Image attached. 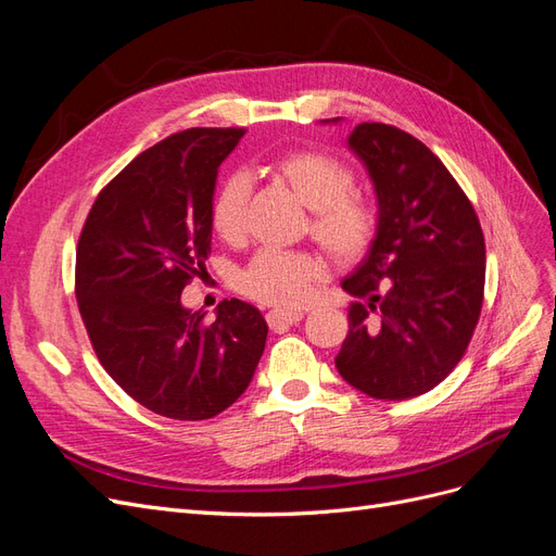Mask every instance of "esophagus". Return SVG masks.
I'll return each mask as SVG.
<instances>
[{
	"label": "esophagus",
	"instance_id": "1",
	"mask_svg": "<svg viewBox=\"0 0 556 556\" xmlns=\"http://www.w3.org/2000/svg\"><path fill=\"white\" fill-rule=\"evenodd\" d=\"M302 316H304L302 312H281V309H273L265 314L267 326H270L273 330H283L289 326H295V324H300Z\"/></svg>",
	"mask_w": 556,
	"mask_h": 556
}]
</instances>
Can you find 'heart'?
<instances>
[{"label": "heart", "instance_id": "b5f03b06", "mask_svg": "<svg viewBox=\"0 0 556 556\" xmlns=\"http://www.w3.org/2000/svg\"><path fill=\"white\" fill-rule=\"evenodd\" d=\"M273 168L312 210V236L334 261L351 263L367 252L379 217L365 195L351 191L355 177L344 161L326 152L302 150L277 159ZM247 201V177H226L210 207L212 228L222 240L238 242L244 236ZM324 273V263L309 252L261 249L238 275V291L273 307L295 309L307 302L312 286Z\"/></svg>", "mask_w": 556, "mask_h": 556}]
</instances>
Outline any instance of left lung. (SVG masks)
<instances>
[{"mask_svg": "<svg viewBox=\"0 0 556 556\" xmlns=\"http://www.w3.org/2000/svg\"><path fill=\"white\" fill-rule=\"evenodd\" d=\"M349 148L374 182L379 226L342 281L357 302L334 365L374 400L418 397L455 369L471 342L485 291V238L467 193L418 138L363 122Z\"/></svg>", "mask_w": 556, "mask_h": 556, "instance_id": "obj_1", "label": "left lung"}]
</instances>
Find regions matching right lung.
<instances>
[{
    "instance_id": "right-lung-1",
    "label": "right lung",
    "mask_w": 556,
    "mask_h": 556,
    "mask_svg": "<svg viewBox=\"0 0 556 556\" xmlns=\"http://www.w3.org/2000/svg\"><path fill=\"white\" fill-rule=\"evenodd\" d=\"M244 129H187L138 154L101 189L76 249V298L111 379L154 414L207 420L236 402L265 349L256 307L224 300L214 320L182 307L205 273L222 161Z\"/></svg>"
}]
</instances>
